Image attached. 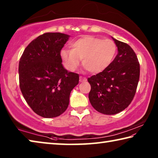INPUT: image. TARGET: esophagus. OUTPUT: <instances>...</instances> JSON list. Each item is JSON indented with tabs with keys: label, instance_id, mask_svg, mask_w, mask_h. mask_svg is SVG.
Listing matches in <instances>:
<instances>
[{
	"label": "esophagus",
	"instance_id": "34e87169",
	"mask_svg": "<svg viewBox=\"0 0 158 158\" xmlns=\"http://www.w3.org/2000/svg\"><path fill=\"white\" fill-rule=\"evenodd\" d=\"M87 81V79H86V78H85V77H81V76L79 77V81L80 82H84V81Z\"/></svg>",
	"mask_w": 158,
	"mask_h": 158
}]
</instances>
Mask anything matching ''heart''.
I'll return each instance as SVG.
<instances>
[{"label": "heart", "mask_w": 158, "mask_h": 158, "mask_svg": "<svg viewBox=\"0 0 158 158\" xmlns=\"http://www.w3.org/2000/svg\"><path fill=\"white\" fill-rule=\"evenodd\" d=\"M71 49H63L60 56L65 68L74 71L81 60L82 65L88 72L99 73L109 66L116 53V44L109 39L102 40L85 36L74 41Z\"/></svg>", "instance_id": "obj_1"}]
</instances>
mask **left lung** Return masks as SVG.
Listing matches in <instances>:
<instances>
[{
  "mask_svg": "<svg viewBox=\"0 0 158 158\" xmlns=\"http://www.w3.org/2000/svg\"><path fill=\"white\" fill-rule=\"evenodd\" d=\"M118 48L114 60L102 72L88 79L91 89L90 102L96 111L114 115L123 111L132 101L137 90L140 66L129 45L111 37Z\"/></svg>",
  "mask_w": 158,
  "mask_h": 158,
  "instance_id": "8db88e82",
  "label": "left lung"
}]
</instances>
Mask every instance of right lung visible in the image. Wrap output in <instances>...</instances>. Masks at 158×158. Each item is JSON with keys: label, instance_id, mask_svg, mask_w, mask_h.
Here are the masks:
<instances>
[{"label": "right lung", "instance_id": "1", "mask_svg": "<svg viewBox=\"0 0 158 158\" xmlns=\"http://www.w3.org/2000/svg\"><path fill=\"white\" fill-rule=\"evenodd\" d=\"M69 37L60 33H44L26 47L20 58L21 91L35 113L43 118L62 114L72 90L79 84V74L64 68L60 56Z\"/></svg>", "mask_w": 158, "mask_h": 158}]
</instances>
